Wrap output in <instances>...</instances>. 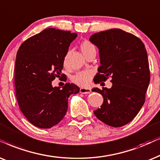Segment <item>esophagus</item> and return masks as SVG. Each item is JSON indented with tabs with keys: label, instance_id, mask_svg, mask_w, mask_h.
<instances>
[{
	"label": "esophagus",
	"instance_id": "esophagus-1",
	"mask_svg": "<svg viewBox=\"0 0 160 160\" xmlns=\"http://www.w3.org/2000/svg\"><path fill=\"white\" fill-rule=\"evenodd\" d=\"M79 92H80V93H82V94H88V93L91 92V90L89 88H81Z\"/></svg>",
	"mask_w": 160,
	"mask_h": 160
}]
</instances>
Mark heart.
<instances>
[{
	"instance_id": "obj_1",
	"label": "heart",
	"mask_w": 160,
	"mask_h": 160,
	"mask_svg": "<svg viewBox=\"0 0 160 160\" xmlns=\"http://www.w3.org/2000/svg\"><path fill=\"white\" fill-rule=\"evenodd\" d=\"M80 50L82 54L87 57L93 51H96V48L94 44L90 42L89 40H84L80 43ZM93 71L90 70H85L82 71L78 72L75 75L72 76V82L75 84L80 85L82 87H87L90 84L93 76Z\"/></svg>"
}]
</instances>
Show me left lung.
<instances>
[{
	"mask_svg": "<svg viewBox=\"0 0 160 160\" xmlns=\"http://www.w3.org/2000/svg\"><path fill=\"white\" fill-rule=\"evenodd\" d=\"M90 40L98 48L101 59L94 82L111 78L112 83L110 89L92 90L103 98L94 114L107 125L121 127L136 117L145 103L150 82L146 48L140 38L119 28L96 33Z\"/></svg>",
	"mask_w": 160,
	"mask_h": 160,
	"instance_id": "8db88e82",
	"label": "left lung"
}]
</instances>
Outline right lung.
Masks as SVG:
<instances>
[{
    "mask_svg": "<svg viewBox=\"0 0 160 160\" xmlns=\"http://www.w3.org/2000/svg\"><path fill=\"white\" fill-rule=\"evenodd\" d=\"M77 34L53 28L43 30L22 42L17 53L14 88L20 110L30 123L41 128L57 125L68 110V99L79 88L66 83L53 88L62 74L64 60Z\"/></svg>",
    "mask_w": 160,
    "mask_h": 160,
    "instance_id": "right-lung-1",
    "label": "right lung"
}]
</instances>
